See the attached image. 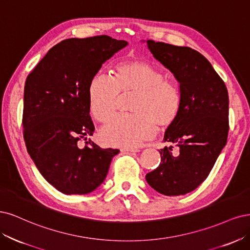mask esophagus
I'll return each instance as SVG.
<instances>
[{
	"mask_svg": "<svg viewBox=\"0 0 250 250\" xmlns=\"http://www.w3.org/2000/svg\"><path fill=\"white\" fill-rule=\"evenodd\" d=\"M122 151H127V152H137L139 151L138 148H134V147H125L122 148Z\"/></svg>",
	"mask_w": 250,
	"mask_h": 250,
	"instance_id": "esophagus-1",
	"label": "esophagus"
}]
</instances>
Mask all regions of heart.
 <instances>
[{
	"instance_id": "obj_1",
	"label": "heart",
	"mask_w": 250,
	"mask_h": 250,
	"mask_svg": "<svg viewBox=\"0 0 250 250\" xmlns=\"http://www.w3.org/2000/svg\"><path fill=\"white\" fill-rule=\"evenodd\" d=\"M134 93L130 104L132 115H120L101 132L102 141L110 146L132 147L151 139L160 128L170 126L182 107L179 85L165 79L164 72L146 61L120 63L115 79L96 74L88 89L89 109L100 123L115 114L122 95Z\"/></svg>"
}]
</instances>
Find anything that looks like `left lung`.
<instances>
[{"label":"left lung","mask_w":250,"mask_h":250,"mask_svg":"<svg viewBox=\"0 0 250 250\" xmlns=\"http://www.w3.org/2000/svg\"><path fill=\"white\" fill-rule=\"evenodd\" d=\"M147 47L179 81L182 107L164 135V142L171 146L159 150L160 165L146 179L161 194L184 195L208 178L227 144L229 93L211 63L197 51L154 40H147Z\"/></svg>","instance_id":"1"}]
</instances>
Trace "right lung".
Listing matches in <instances>:
<instances>
[{
    "label": "right lung",
    "instance_id": "obj_1",
    "mask_svg": "<svg viewBox=\"0 0 250 250\" xmlns=\"http://www.w3.org/2000/svg\"><path fill=\"white\" fill-rule=\"evenodd\" d=\"M127 44L108 35L62 40L27 77L22 126L28 152L43 178L64 194H87L104 181L119 150L102 148L88 89L103 64Z\"/></svg>",
    "mask_w": 250,
    "mask_h": 250
}]
</instances>
